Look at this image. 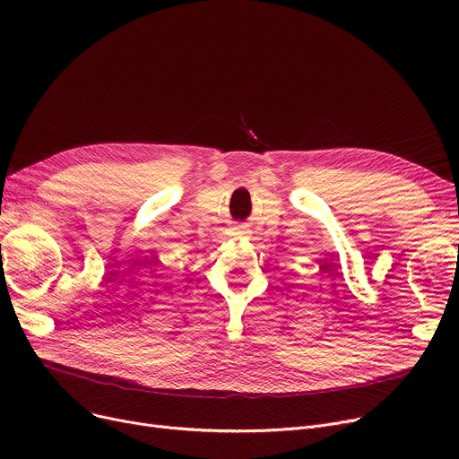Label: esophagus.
<instances>
[{
	"label": "esophagus",
	"mask_w": 459,
	"mask_h": 459,
	"mask_svg": "<svg viewBox=\"0 0 459 459\" xmlns=\"http://www.w3.org/2000/svg\"><path fill=\"white\" fill-rule=\"evenodd\" d=\"M234 234H238V236H239V234H244L242 225H236V227H234Z\"/></svg>",
	"instance_id": "obj_1"
}]
</instances>
